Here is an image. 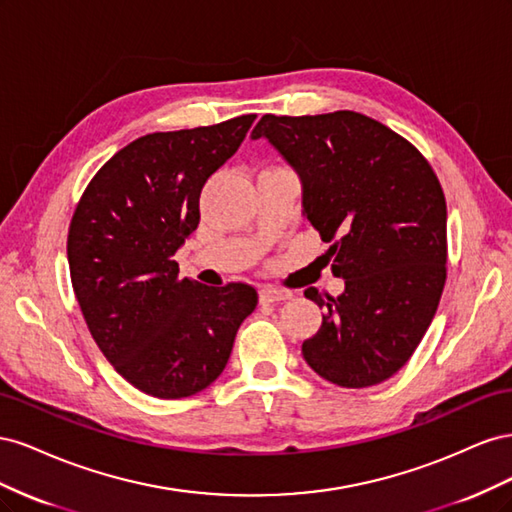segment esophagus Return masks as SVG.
<instances>
[{
    "label": "esophagus",
    "instance_id": "1",
    "mask_svg": "<svg viewBox=\"0 0 512 512\" xmlns=\"http://www.w3.org/2000/svg\"><path fill=\"white\" fill-rule=\"evenodd\" d=\"M260 301L262 303H275V301H286L292 297L290 290L284 288H275V286H262L260 288Z\"/></svg>",
    "mask_w": 512,
    "mask_h": 512
}]
</instances>
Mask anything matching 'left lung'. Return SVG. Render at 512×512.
Listing matches in <instances>:
<instances>
[{"mask_svg": "<svg viewBox=\"0 0 512 512\" xmlns=\"http://www.w3.org/2000/svg\"><path fill=\"white\" fill-rule=\"evenodd\" d=\"M252 138L297 170L303 215L331 243L324 256L346 284L339 297L305 290L324 314L303 359L346 389L389 380L421 344L446 282L436 173L404 136L354 111L265 115Z\"/></svg>", "mask_w": 512, "mask_h": 512, "instance_id": "left-lung-1", "label": "left lung"}]
</instances>
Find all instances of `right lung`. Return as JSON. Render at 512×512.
<instances>
[{
    "label": "right lung",
    "instance_id": "obj_1",
    "mask_svg": "<svg viewBox=\"0 0 512 512\" xmlns=\"http://www.w3.org/2000/svg\"><path fill=\"white\" fill-rule=\"evenodd\" d=\"M256 115L153 132L117 151L72 215L68 262L98 348L138 391L196 395L218 378L258 294L179 275L175 252L200 222L207 179L243 143Z\"/></svg>",
    "mask_w": 512,
    "mask_h": 512
}]
</instances>
